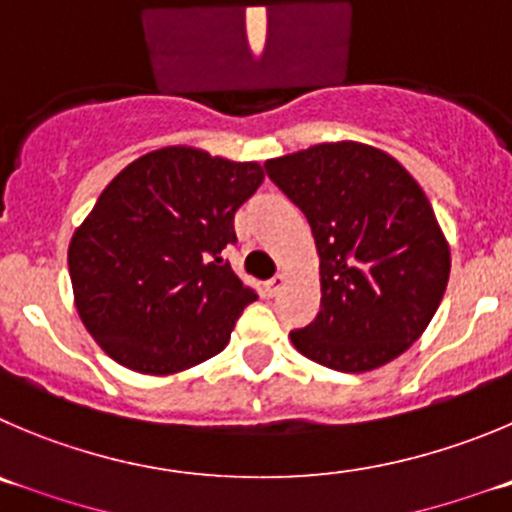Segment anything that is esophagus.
<instances>
[{
	"instance_id": "esophagus-1",
	"label": "esophagus",
	"mask_w": 512,
	"mask_h": 512,
	"mask_svg": "<svg viewBox=\"0 0 512 512\" xmlns=\"http://www.w3.org/2000/svg\"><path fill=\"white\" fill-rule=\"evenodd\" d=\"M283 288H285V275H275V278L267 280V283H265L267 295H278Z\"/></svg>"
}]
</instances>
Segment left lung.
Here are the masks:
<instances>
[{
    "instance_id": "8db88e82",
    "label": "left lung",
    "mask_w": 512,
    "mask_h": 512,
    "mask_svg": "<svg viewBox=\"0 0 512 512\" xmlns=\"http://www.w3.org/2000/svg\"><path fill=\"white\" fill-rule=\"evenodd\" d=\"M305 214L321 257V310L290 341L315 364L364 374L407 351L442 303L450 245L422 186L358 141L265 161Z\"/></svg>"
}]
</instances>
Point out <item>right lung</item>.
<instances>
[{"label":"right lung","mask_w":512,"mask_h":512,"mask_svg":"<svg viewBox=\"0 0 512 512\" xmlns=\"http://www.w3.org/2000/svg\"><path fill=\"white\" fill-rule=\"evenodd\" d=\"M257 161L166 146L105 186L68 247L75 308L113 361L171 376L217 356L257 298L222 260Z\"/></svg>","instance_id":"right-lung-1"}]
</instances>
